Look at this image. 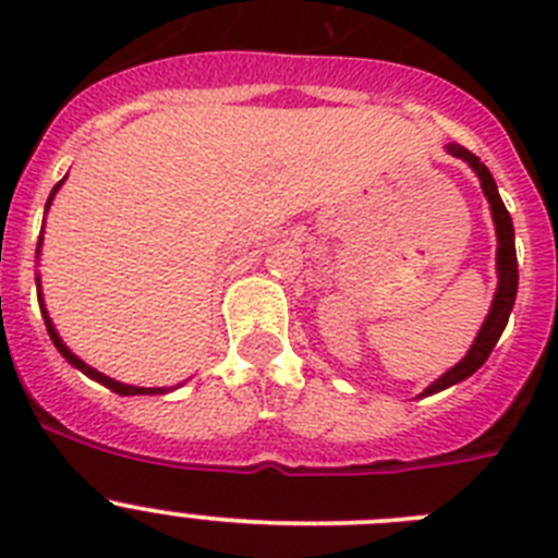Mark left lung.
Segmentation results:
<instances>
[{"label": "left lung", "instance_id": "obj_1", "mask_svg": "<svg viewBox=\"0 0 558 558\" xmlns=\"http://www.w3.org/2000/svg\"><path fill=\"white\" fill-rule=\"evenodd\" d=\"M447 150H450L456 159L466 161V165L477 172V179H481L483 195H486V201H489L492 218H495L497 279H500V282H497V293H495V302H492L489 315H486V322H483L481 332H477V338H475V343L470 347V352L463 354L461 363H456L450 372L441 374V377H438L436 383H433V386L422 393V397H430V393H438V391H445V388L456 386V383H461V379L472 377V374H475L477 368L486 363V357L492 354L495 343L500 340L502 329H506V324H509L511 307H514V299H517L514 223H511L509 209H506V204H502V198H500V192H497V184H495V179H492L489 167L483 165L475 153H470L466 147H461V145H447Z\"/></svg>", "mask_w": 558, "mask_h": 558}]
</instances>
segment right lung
Returning a JSON list of instances; mask_svg holds the SVG:
<instances>
[{"instance_id": "obj_1", "label": "right lung", "mask_w": 558, "mask_h": 558, "mask_svg": "<svg viewBox=\"0 0 558 558\" xmlns=\"http://www.w3.org/2000/svg\"><path fill=\"white\" fill-rule=\"evenodd\" d=\"M63 181H58L56 184V190H52V195H49V201H47V209H49V204H52V198H56V192H58V186H61ZM38 251H41V240H38ZM38 304H41V315H44V324H47V332H49V338H52V343H56V349L58 352L63 354V357L69 360V363H72V366L75 368H81L83 374H88V377L92 379H97V383H102V386L106 388H111L113 393H120V397H133V393H165V388H140V386H125V383H117V379H111V377H106V374H100V372H95V368L92 366H86V363H83L81 357H77V354H72L66 349V343H63L61 338H58V332H56V327H52V322H49V315H47V307H44V299H41V284H38Z\"/></svg>"}]
</instances>
